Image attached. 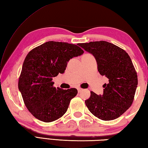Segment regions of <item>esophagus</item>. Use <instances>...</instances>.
I'll list each match as a JSON object with an SVG mask.
<instances>
[{"instance_id": "obj_1", "label": "esophagus", "mask_w": 148, "mask_h": 148, "mask_svg": "<svg viewBox=\"0 0 148 148\" xmlns=\"http://www.w3.org/2000/svg\"><path fill=\"white\" fill-rule=\"evenodd\" d=\"M77 90H78V92H79V93H80V92L82 91V88H78Z\"/></svg>"}]
</instances>
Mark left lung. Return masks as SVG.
<instances>
[{
	"instance_id": "1",
	"label": "left lung",
	"mask_w": 148,
	"mask_h": 148,
	"mask_svg": "<svg viewBox=\"0 0 148 148\" xmlns=\"http://www.w3.org/2000/svg\"><path fill=\"white\" fill-rule=\"evenodd\" d=\"M94 56L100 74L109 80L103 86L102 95L91 91L85 100L90 112L103 121L119 117L132 106L138 84L132 61L124 49L106 41L79 44Z\"/></svg>"
}]
</instances>
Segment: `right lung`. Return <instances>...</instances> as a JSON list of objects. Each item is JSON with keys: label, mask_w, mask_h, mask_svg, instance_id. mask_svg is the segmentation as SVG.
<instances>
[{"label": "right lung", "mask_w": 148, "mask_h": 148, "mask_svg": "<svg viewBox=\"0 0 148 148\" xmlns=\"http://www.w3.org/2000/svg\"><path fill=\"white\" fill-rule=\"evenodd\" d=\"M83 53L75 44L49 41L27 55L18 86L25 105L35 118L50 122L64 115L78 91L54 88L53 77L64 73L69 60Z\"/></svg>", "instance_id": "obj_1"}]
</instances>
